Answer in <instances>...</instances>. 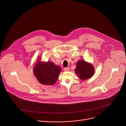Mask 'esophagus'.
Listing matches in <instances>:
<instances>
[{
  "label": "esophagus",
  "instance_id": "34e87169",
  "mask_svg": "<svg viewBox=\"0 0 126 126\" xmlns=\"http://www.w3.org/2000/svg\"><path fill=\"white\" fill-rule=\"evenodd\" d=\"M63 70H64V71H69L70 69H69V67H65L63 69Z\"/></svg>",
  "mask_w": 126,
  "mask_h": 126
}]
</instances>
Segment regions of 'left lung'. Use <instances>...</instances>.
Here are the masks:
<instances>
[{
	"mask_svg": "<svg viewBox=\"0 0 126 126\" xmlns=\"http://www.w3.org/2000/svg\"><path fill=\"white\" fill-rule=\"evenodd\" d=\"M75 72L81 80L90 78L94 73L93 66L84 61L80 60L78 62Z\"/></svg>",
	"mask_w": 126,
	"mask_h": 126,
	"instance_id": "left-lung-1",
	"label": "left lung"
}]
</instances>
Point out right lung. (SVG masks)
I'll return each mask as SVG.
<instances>
[{"mask_svg":"<svg viewBox=\"0 0 126 126\" xmlns=\"http://www.w3.org/2000/svg\"><path fill=\"white\" fill-rule=\"evenodd\" d=\"M33 71L37 79L41 83L44 85H53L57 80L61 69L53 62L41 63L38 61Z\"/></svg>","mask_w":126,"mask_h":126,"instance_id":"1","label":"right lung"}]
</instances>
